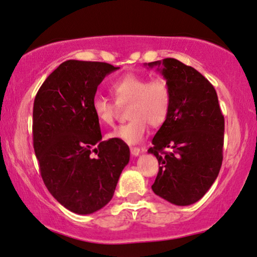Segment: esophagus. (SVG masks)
I'll list each match as a JSON object with an SVG mask.
<instances>
[{"label": "esophagus", "instance_id": "esophagus-1", "mask_svg": "<svg viewBox=\"0 0 257 257\" xmlns=\"http://www.w3.org/2000/svg\"><path fill=\"white\" fill-rule=\"evenodd\" d=\"M130 152L134 157H137L141 153V149L140 148H130Z\"/></svg>", "mask_w": 257, "mask_h": 257}]
</instances>
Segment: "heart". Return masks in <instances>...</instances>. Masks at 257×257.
<instances>
[{
    "mask_svg": "<svg viewBox=\"0 0 257 257\" xmlns=\"http://www.w3.org/2000/svg\"><path fill=\"white\" fill-rule=\"evenodd\" d=\"M110 92L118 105H127L130 121L108 133L109 139L136 144L143 139L150 123L158 127L166 121L171 108V90L166 79L127 74L110 85ZM91 109L102 124H113L117 114V105L102 95L92 99Z\"/></svg>",
    "mask_w": 257,
    "mask_h": 257,
    "instance_id": "b5f03b06",
    "label": "heart"
}]
</instances>
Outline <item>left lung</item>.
I'll use <instances>...</instances> for the list:
<instances>
[{
    "label": "left lung",
    "mask_w": 257,
    "mask_h": 257,
    "mask_svg": "<svg viewBox=\"0 0 257 257\" xmlns=\"http://www.w3.org/2000/svg\"><path fill=\"white\" fill-rule=\"evenodd\" d=\"M144 66L157 68L171 90L170 113L148 150L160 165L151 188L172 204L190 205L210 189L223 162L225 121L217 92L196 69L175 59Z\"/></svg>",
    "instance_id": "obj_1"
}]
</instances>
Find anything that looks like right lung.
<instances>
[{
  "label": "right lung",
  "instance_id": "right-lung-1",
  "mask_svg": "<svg viewBox=\"0 0 257 257\" xmlns=\"http://www.w3.org/2000/svg\"><path fill=\"white\" fill-rule=\"evenodd\" d=\"M117 69L105 62L68 60L46 78L34 99L33 148L41 178L71 212L90 214L104 208L129 163L124 142L101 141L91 109L99 84Z\"/></svg>",
  "mask_w": 257,
  "mask_h": 257
}]
</instances>
